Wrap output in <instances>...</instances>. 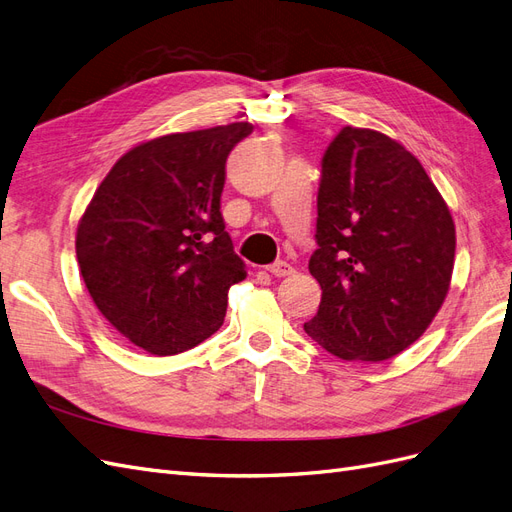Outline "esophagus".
Here are the masks:
<instances>
[{"mask_svg": "<svg viewBox=\"0 0 512 512\" xmlns=\"http://www.w3.org/2000/svg\"><path fill=\"white\" fill-rule=\"evenodd\" d=\"M269 273L275 275V277H288V275L294 273V267L288 265L286 260H277V262H273V265L269 267Z\"/></svg>", "mask_w": 512, "mask_h": 512, "instance_id": "obj_1", "label": "esophagus"}]
</instances>
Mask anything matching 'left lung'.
<instances>
[{
  "mask_svg": "<svg viewBox=\"0 0 512 512\" xmlns=\"http://www.w3.org/2000/svg\"><path fill=\"white\" fill-rule=\"evenodd\" d=\"M316 243L309 273L322 299L303 329L344 361L412 346L451 286V211L421 162L376 130L346 126L324 151Z\"/></svg>",
  "mask_w": 512,
  "mask_h": 512,
  "instance_id": "obj_1",
  "label": "left lung"
}]
</instances>
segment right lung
Wrapping results in <instances>:
<instances>
[{"label":"right lung","instance_id":"right-lung-1","mask_svg":"<svg viewBox=\"0 0 512 512\" xmlns=\"http://www.w3.org/2000/svg\"><path fill=\"white\" fill-rule=\"evenodd\" d=\"M252 123L153 138L121 156L76 228L83 282L138 348L170 356L222 327L245 265L224 230L226 160Z\"/></svg>","mask_w":512,"mask_h":512}]
</instances>
